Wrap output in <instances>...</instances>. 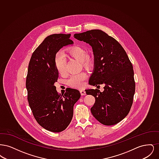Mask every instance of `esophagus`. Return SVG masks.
<instances>
[{
  "label": "esophagus",
  "instance_id": "1",
  "mask_svg": "<svg viewBox=\"0 0 159 159\" xmlns=\"http://www.w3.org/2000/svg\"><path fill=\"white\" fill-rule=\"evenodd\" d=\"M80 94L82 95H86V92L84 91V89H80Z\"/></svg>",
  "mask_w": 159,
  "mask_h": 159
}]
</instances>
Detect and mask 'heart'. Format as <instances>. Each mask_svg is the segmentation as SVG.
<instances>
[{"label":"heart","instance_id":"1","mask_svg":"<svg viewBox=\"0 0 159 159\" xmlns=\"http://www.w3.org/2000/svg\"><path fill=\"white\" fill-rule=\"evenodd\" d=\"M68 54L77 60L82 62L83 66L86 68H91L93 66V61L88 56L85 49L80 46H73L67 49ZM54 66L56 70L60 75H64L66 73V61L62 52L56 54L54 59ZM88 75L85 73L74 75L71 76L67 81L68 84L72 87L80 88L84 84V82Z\"/></svg>","mask_w":159,"mask_h":159}]
</instances>
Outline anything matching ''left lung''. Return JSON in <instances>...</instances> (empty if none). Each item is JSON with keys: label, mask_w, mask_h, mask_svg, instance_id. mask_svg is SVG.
Listing matches in <instances>:
<instances>
[{"label": "left lung", "mask_w": 159, "mask_h": 159, "mask_svg": "<svg viewBox=\"0 0 159 159\" xmlns=\"http://www.w3.org/2000/svg\"><path fill=\"white\" fill-rule=\"evenodd\" d=\"M74 38L92 48L94 66L89 84L97 88L99 84L105 85L103 92L85 90L95 98L91 113L104 125H116L128 114L133 103L135 83L132 64L121 45L103 31L76 33Z\"/></svg>", "instance_id": "obj_1"}]
</instances>
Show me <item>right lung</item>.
<instances>
[{"label":"right lung","instance_id":"1","mask_svg":"<svg viewBox=\"0 0 159 159\" xmlns=\"http://www.w3.org/2000/svg\"><path fill=\"white\" fill-rule=\"evenodd\" d=\"M71 34L48 36L32 54L26 78L27 99L38 123L46 130L60 132L67 128L73 116V107L80 97L79 91L68 88L59 95L54 83L58 73L54 59L63 46L73 45Z\"/></svg>","mask_w":159,"mask_h":159}]
</instances>
